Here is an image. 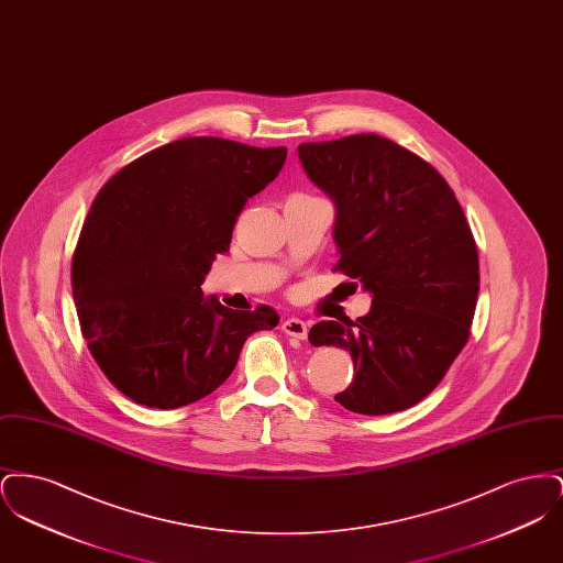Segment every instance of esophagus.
Segmentation results:
<instances>
[{"label":"esophagus","mask_w":563,"mask_h":563,"mask_svg":"<svg viewBox=\"0 0 563 563\" xmlns=\"http://www.w3.org/2000/svg\"><path fill=\"white\" fill-rule=\"evenodd\" d=\"M280 329H283L287 335L297 338V340H306V335H308V324H306V321L297 319V317L285 319L283 324H280Z\"/></svg>","instance_id":"34e87169"}]
</instances>
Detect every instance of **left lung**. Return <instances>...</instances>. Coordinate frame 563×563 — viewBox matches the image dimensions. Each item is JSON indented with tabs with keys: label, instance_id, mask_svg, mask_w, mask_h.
<instances>
[{
	"label": "left lung",
	"instance_id": "left-lung-1",
	"mask_svg": "<svg viewBox=\"0 0 563 563\" xmlns=\"http://www.w3.org/2000/svg\"><path fill=\"white\" fill-rule=\"evenodd\" d=\"M297 156L335 207V269L372 294L365 317L317 322L308 340L352 356V384L335 401L365 416L402 411L434 390L468 340L473 232L448 181L390 139L301 143Z\"/></svg>",
	"mask_w": 563,
	"mask_h": 563
}]
</instances>
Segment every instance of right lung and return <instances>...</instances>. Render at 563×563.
<instances>
[{
    "label": "right lung",
    "mask_w": 563,
    "mask_h": 563,
    "mask_svg": "<svg viewBox=\"0 0 563 563\" xmlns=\"http://www.w3.org/2000/svg\"><path fill=\"white\" fill-rule=\"evenodd\" d=\"M285 161L287 147L188 136L131 162L97 194L71 287L88 350L122 395L156 409L198 401L234 372L251 333L278 324L269 306L230 310L200 285L246 200Z\"/></svg>",
    "instance_id": "obj_1"
}]
</instances>
